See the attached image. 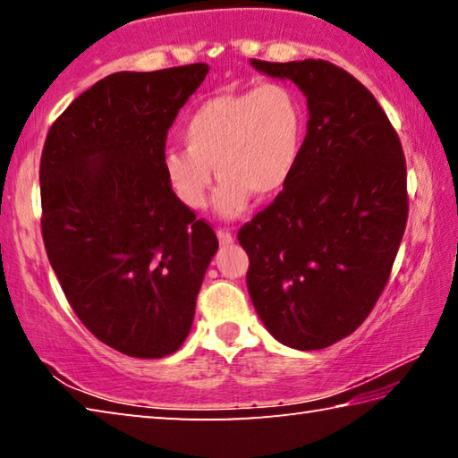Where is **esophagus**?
<instances>
[{"label":"esophagus","mask_w":458,"mask_h":458,"mask_svg":"<svg viewBox=\"0 0 458 458\" xmlns=\"http://www.w3.org/2000/svg\"><path fill=\"white\" fill-rule=\"evenodd\" d=\"M218 240H220V244L222 246H230L232 242H234V234H232V232H228V230H218Z\"/></svg>","instance_id":"obj_1"}]
</instances>
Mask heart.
Wrapping results in <instances>:
<instances>
[{
	"instance_id": "1",
	"label": "heart",
	"mask_w": 458,
	"mask_h": 458,
	"mask_svg": "<svg viewBox=\"0 0 458 458\" xmlns=\"http://www.w3.org/2000/svg\"><path fill=\"white\" fill-rule=\"evenodd\" d=\"M305 133L307 113L299 92L284 82H262L199 103L182 129L185 147L165 149L161 167L175 198L190 210L206 208L218 172L214 210L234 220L252 193L275 196L291 182Z\"/></svg>"
}]
</instances>
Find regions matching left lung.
Listing matches in <instances>:
<instances>
[{
	"label": "left lung",
	"mask_w": 458,
	"mask_h": 458,
	"mask_svg": "<svg viewBox=\"0 0 458 458\" xmlns=\"http://www.w3.org/2000/svg\"><path fill=\"white\" fill-rule=\"evenodd\" d=\"M250 64L297 84L309 121L291 182L238 232L246 286L276 341L323 350L360 327L390 276L408 220L404 153L374 95L344 68Z\"/></svg>",
	"instance_id": "obj_1"
}]
</instances>
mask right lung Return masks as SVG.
<instances>
[{"instance_id":"right-lung-1","label":"right lung","mask_w":458,"mask_h":458,"mask_svg":"<svg viewBox=\"0 0 458 458\" xmlns=\"http://www.w3.org/2000/svg\"><path fill=\"white\" fill-rule=\"evenodd\" d=\"M204 62L114 72L54 123L42 151V236L74 313L131 358H164L193 323L218 238L165 180L167 129Z\"/></svg>"}]
</instances>
